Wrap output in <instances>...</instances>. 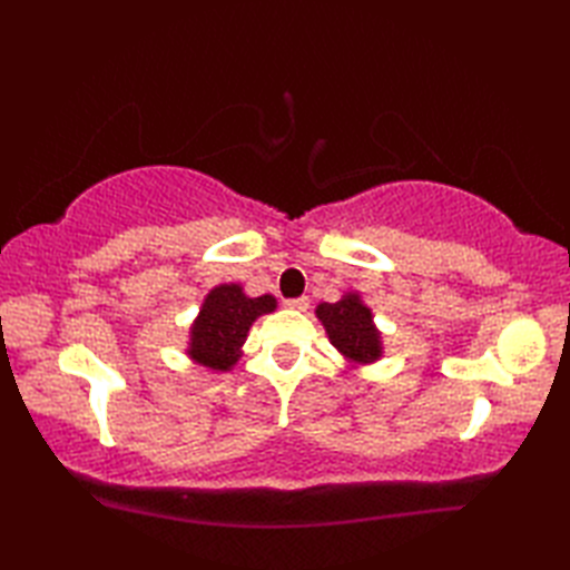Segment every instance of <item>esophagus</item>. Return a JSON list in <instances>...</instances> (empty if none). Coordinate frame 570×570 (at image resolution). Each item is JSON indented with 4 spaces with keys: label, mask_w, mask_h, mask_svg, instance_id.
<instances>
[{
    "label": "esophagus",
    "mask_w": 570,
    "mask_h": 570,
    "mask_svg": "<svg viewBox=\"0 0 570 570\" xmlns=\"http://www.w3.org/2000/svg\"><path fill=\"white\" fill-rule=\"evenodd\" d=\"M286 308H294V311H306L308 308V298L301 296V298H286L284 301Z\"/></svg>",
    "instance_id": "34e87169"
}]
</instances>
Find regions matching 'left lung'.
Wrapping results in <instances>:
<instances>
[{"mask_svg": "<svg viewBox=\"0 0 570 570\" xmlns=\"http://www.w3.org/2000/svg\"><path fill=\"white\" fill-rule=\"evenodd\" d=\"M316 316L325 325L331 343L347 360L360 362V365L380 360V333L372 323V311L362 304L357 294H347L337 304H321Z\"/></svg>", "mask_w": 570, "mask_h": 570, "instance_id": "left-lung-1", "label": "left lung"}]
</instances>
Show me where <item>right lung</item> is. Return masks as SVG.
<instances>
[{
  "instance_id": "obj_1",
  "label": "right lung",
  "mask_w": 570,
  "mask_h": 570,
  "mask_svg": "<svg viewBox=\"0 0 570 570\" xmlns=\"http://www.w3.org/2000/svg\"><path fill=\"white\" fill-rule=\"evenodd\" d=\"M276 308L274 296L249 298L239 284L215 286L190 328L188 355L203 367L227 372L239 360L249 325Z\"/></svg>"
}]
</instances>
